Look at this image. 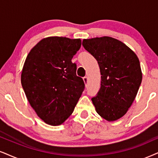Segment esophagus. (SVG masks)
Instances as JSON below:
<instances>
[{"label":"esophagus","instance_id":"obj_1","mask_svg":"<svg viewBox=\"0 0 158 158\" xmlns=\"http://www.w3.org/2000/svg\"><path fill=\"white\" fill-rule=\"evenodd\" d=\"M83 81H84V82H85V85H87V81H88V78H87V77H84V78H83Z\"/></svg>","mask_w":158,"mask_h":158}]
</instances>
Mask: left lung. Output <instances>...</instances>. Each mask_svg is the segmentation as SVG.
<instances>
[{"instance_id": "1", "label": "left lung", "mask_w": 158, "mask_h": 158, "mask_svg": "<svg viewBox=\"0 0 158 158\" xmlns=\"http://www.w3.org/2000/svg\"><path fill=\"white\" fill-rule=\"evenodd\" d=\"M82 45L96 59L101 71V88L92 98L95 111L106 120H117L139 91L142 80L139 60L127 45L109 36L84 39Z\"/></svg>"}]
</instances>
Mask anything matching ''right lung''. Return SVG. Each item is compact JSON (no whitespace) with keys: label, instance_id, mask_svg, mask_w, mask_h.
Returning <instances> with one entry per match:
<instances>
[{"label":"right lung","instance_id":"right-lung-1","mask_svg":"<svg viewBox=\"0 0 158 158\" xmlns=\"http://www.w3.org/2000/svg\"><path fill=\"white\" fill-rule=\"evenodd\" d=\"M80 39L50 36L31 49L21 73L27 101L36 114L52 126L61 125L73 113L85 89L71 62L80 49Z\"/></svg>","mask_w":158,"mask_h":158}]
</instances>
